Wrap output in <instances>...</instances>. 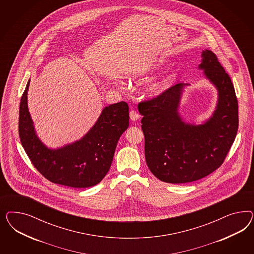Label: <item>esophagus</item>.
Segmentation results:
<instances>
[{"instance_id": "esophagus-1", "label": "esophagus", "mask_w": 254, "mask_h": 254, "mask_svg": "<svg viewBox=\"0 0 254 254\" xmlns=\"http://www.w3.org/2000/svg\"><path fill=\"white\" fill-rule=\"evenodd\" d=\"M129 116H130V119L132 121H137L139 119V114H138L137 111H135V110H132L130 113H129Z\"/></svg>"}]
</instances>
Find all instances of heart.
<instances>
[{
  "label": "heart",
  "instance_id": "obj_1",
  "mask_svg": "<svg viewBox=\"0 0 254 254\" xmlns=\"http://www.w3.org/2000/svg\"><path fill=\"white\" fill-rule=\"evenodd\" d=\"M168 64V61L164 58L154 60L153 62H148L141 66L131 70L129 77L134 81L142 82L145 81L151 75L156 73L160 69H163ZM176 80V73L170 72L164 76L160 77L156 80L152 81L144 87V95L149 98L159 97L163 93L166 92L171 85L174 84Z\"/></svg>",
  "mask_w": 254,
  "mask_h": 254
}]
</instances>
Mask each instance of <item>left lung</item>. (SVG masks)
<instances>
[{"mask_svg":"<svg viewBox=\"0 0 254 254\" xmlns=\"http://www.w3.org/2000/svg\"><path fill=\"white\" fill-rule=\"evenodd\" d=\"M201 57L198 69L218 91L208 120L186 123L180 115L182 95L189 84H177L138 104L147 166L165 183L185 184L208 176L223 164L237 136L239 104L230 77L212 51L206 49Z\"/></svg>","mask_w":254,"mask_h":254,"instance_id":"8db88e82","label":"left lung"}]
</instances>
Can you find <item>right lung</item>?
Here are the masks:
<instances>
[{"label":"right lung","mask_w":254,"mask_h":254,"mask_svg":"<svg viewBox=\"0 0 254 254\" xmlns=\"http://www.w3.org/2000/svg\"><path fill=\"white\" fill-rule=\"evenodd\" d=\"M28 81L19 106L18 132L31 163L48 181L73 188L98 185L112 165L118 139L129 124L128 105L121 101L104 108L83 138L58 149L39 138L28 108Z\"/></svg>","instance_id":"1"}]
</instances>
